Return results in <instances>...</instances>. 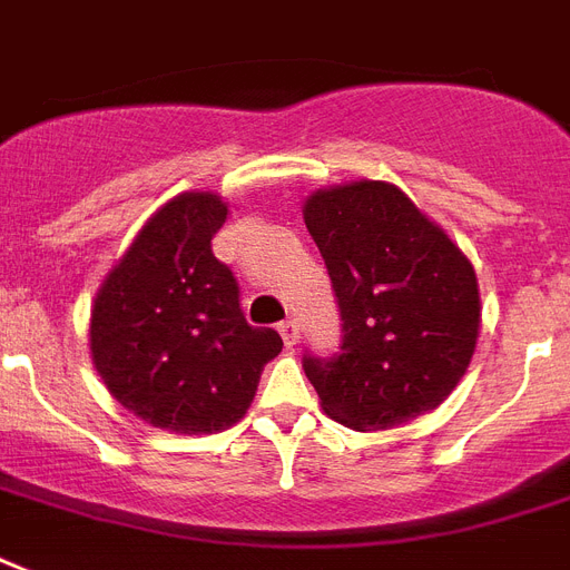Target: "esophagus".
Segmentation results:
<instances>
[{
  "label": "esophagus",
  "mask_w": 570,
  "mask_h": 570,
  "mask_svg": "<svg viewBox=\"0 0 570 570\" xmlns=\"http://www.w3.org/2000/svg\"><path fill=\"white\" fill-rule=\"evenodd\" d=\"M277 331H281V337H284L286 346H295V343H298V322L295 320H284L277 325Z\"/></svg>",
  "instance_id": "34e87169"
}]
</instances>
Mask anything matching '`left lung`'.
<instances>
[{
	"label": "left lung",
	"instance_id": "8db88e82",
	"mask_svg": "<svg viewBox=\"0 0 570 570\" xmlns=\"http://www.w3.org/2000/svg\"><path fill=\"white\" fill-rule=\"evenodd\" d=\"M304 224L343 322L340 352L302 361L325 411L348 429L375 432L441 405L479 337L468 257L390 183L316 191Z\"/></svg>",
	"mask_w": 570,
	"mask_h": 570
}]
</instances>
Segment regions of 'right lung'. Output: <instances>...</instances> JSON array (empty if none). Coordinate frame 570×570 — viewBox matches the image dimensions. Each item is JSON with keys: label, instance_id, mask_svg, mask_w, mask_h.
Wrapping results in <instances>:
<instances>
[{"label": "right lung", "instance_id": "right-lung-1", "mask_svg": "<svg viewBox=\"0 0 570 570\" xmlns=\"http://www.w3.org/2000/svg\"><path fill=\"white\" fill-rule=\"evenodd\" d=\"M227 206L209 191L174 197L106 277L91 355L120 405L159 429L222 432L248 411L259 373L284 348L254 328L239 281L213 254Z\"/></svg>", "mask_w": 570, "mask_h": 570}]
</instances>
